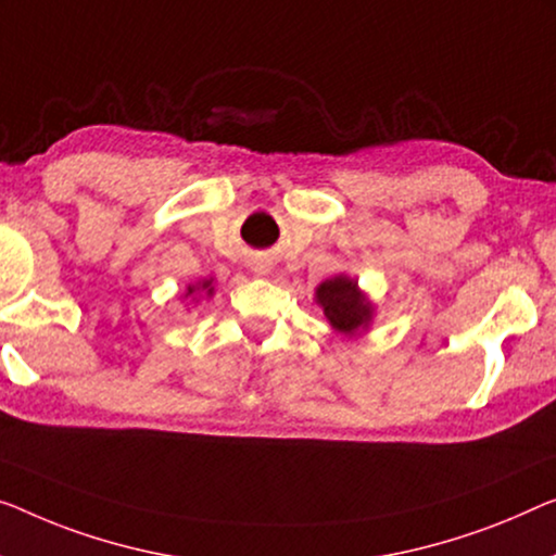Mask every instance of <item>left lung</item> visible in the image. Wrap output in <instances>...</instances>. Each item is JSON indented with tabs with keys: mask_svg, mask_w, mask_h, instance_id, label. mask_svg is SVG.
<instances>
[{
	"mask_svg": "<svg viewBox=\"0 0 556 556\" xmlns=\"http://www.w3.org/2000/svg\"><path fill=\"white\" fill-rule=\"evenodd\" d=\"M317 302L325 306L327 319L337 331L352 334L364 327L371 317V306L359 294L357 281L346 277H334L321 281L317 289Z\"/></svg>",
	"mask_w": 556,
	"mask_h": 556,
	"instance_id": "obj_1",
	"label": "left lung"
}]
</instances>
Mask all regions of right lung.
Listing matches in <instances>:
<instances>
[{"mask_svg":"<svg viewBox=\"0 0 556 556\" xmlns=\"http://www.w3.org/2000/svg\"><path fill=\"white\" fill-rule=\"evenodd\" d=\"M202 289H206V292L212 294V279H210V281H202ZM187 294H194V287H189Z\"/></svg>","mask_w":556,"mask_h":556,"instance_id":"obj_1","label":"right lung"}]
</instances>
